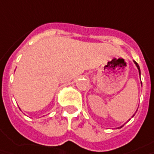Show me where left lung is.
I'll return each mask as SVG.
<instances>
[{"instance_id":"1","label":"left lung","mask_w":154,"mask_h":154,"mask_svg":"<svg viewBox=\"0 0 154 154\" xmlns=\"http://www.w3.org/2000/svg\"><path fill=\"white\" fill-rule=\"evenodd\" d=\"M135 65H136V66H137V68H138V70H139V73H140V67H139V66H138V64H137V63H136V62H135Z\"/></svg>"}]
</instances>
